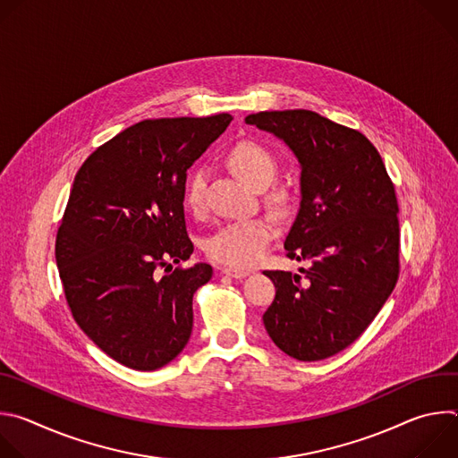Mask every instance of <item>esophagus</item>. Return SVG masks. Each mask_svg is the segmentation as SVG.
Returning a JSON list of instances; mask_svg holds the SVG:
<instances>
[{
	"label": "esophagus",
	"mask_w": 458,
	"mask_h": 458,
	"mask_svg": "<svg viewBox=\"0 0 458 458\" xmlns=\"http://www.w3.org/2000/svg\"><path fill=\"white\" fill-rule=\"evenodd\" d=\"M223 274L232 279H244L248 276L246 270H239V268H223Z\"/></svg>",
	"instance_id": "obj_1"
}]
</instances>
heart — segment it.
Returning <instances> with one entry per match:
<instances>
[{
	"label": "heart",
	"mask_w": 458,
	"mask_h": 458,
	"mask_svg": "<svg viewBox=\"0 0 458 458\" xmlns=\"http://www.w3.org/2000/svg\"><path fill=\"white\" fill-rule=\"evenodd\" d=\"M228 163L233 172L253 188H265L277 172L274 154L255 141H239L228 154ZM207 172L205 168L193 170L186 181L184 199L186 205L199 212L205 207ZM272 203L279 208L288 205V193L279 190L272 193ZM274 237V226L267 217L237 219L221 226L212 233L205 244L207 253L216 263L230 268H250L265 255Z\"/></svg>",
	"instance_id": "b5f03b06"
}]
</instances>
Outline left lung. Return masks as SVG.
Returning <instances> with one entry per match:
<instances>
[{
	"mask_svg": "<svg viewBox=\"0 0 458 458\" xmlns=\"http://www.w3.org/2000/svg\"><path fill=\"white\" fill-rule=\"evenodd\" d=\"M283 140L301 165V205L286 235L299 274L268 270L276 299L265 328L286 355L311 362L348 348L399 279V205L377 148L353 128L311 110L246 115Z\"/></svg>",
	"mask_w": 458,
	"mask_h": 458,
	"instance_id": "8db88e82",
	"label": "left lung"
}]
</instances>
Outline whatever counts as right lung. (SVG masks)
Segmentation results:
<instances>
[{
    "mask_svg": "<svg viewBox=\"0 0 458 458\" xmlns=\"http://www.w3.org/2000/svg\"><path fill=\"white\" fill-rule=\"evenodd\" d=\"M232 119L140 121L76 174L55 239L59 277L80 328L126 368L159 369L190 339L193 293L214 272L207 263L172 270L193 251L182 207L186 170Z\"/></svg>",
    "mask_w": 458,
    "mask_h": 458,
    "instance_id": "1",
    "label": "right lung"
}]
</instances>
